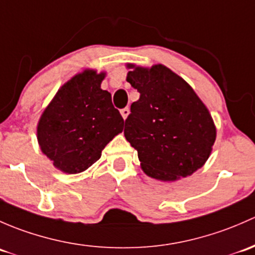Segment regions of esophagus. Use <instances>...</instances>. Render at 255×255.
Returning <instances> with one entry per match:
<instances>
[{"label": "esophagus", "instance_id": "esophagus-1", "mask_svg": "<svg viewBox=\"0 0 255 255\" xmlns=\"http://www.w3.org/2000/svg\"><path fill=\"white\" fill-rule=\"evenodd\" d=\"M120 113H122V117L124 118V119H127L128 115L130 114V109H128V108H124V109L120 110Z\"/></svg>", "mask_w": 255, "mask_h": 255}]
</instances>
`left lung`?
<instances>
[{
    "label": "left lung",
    "mask_w": 255,
    "mask_h": 255,
    "mask_svg": "<svg viewBox=\"0 0 255 255\" xmlns=\"http://www.w3.org/2000/svg\"><path fill=\"white\" fill-rule=\"evenodd\" d=\"M127 81L140 99L131 104L124 135L148 177L173 182L204 166L216 140L205 104L182 77L163 65L128 64Z\"/></svg>",
    "instance_id": "8db88e82"
}]
</instances>
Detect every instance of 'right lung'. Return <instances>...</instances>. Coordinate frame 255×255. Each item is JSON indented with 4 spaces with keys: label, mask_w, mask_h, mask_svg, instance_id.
Returning a JSON list of instances; mask_svg holds the SVG:
<instances>
[{
    "label": "right lung",
    "mask_w": 255,
    "mask_h": 255,
    "mask_svg": "<svg viewBox=\"0 0 255 255\" xmlns=\"http://www.w3.org/2000/svg\"><path fill=\"white\" fill-rule=\"evenodd\" d=\"M106 73L85 70L57 91L36 128L40 149L69 174L96 163L102 151L124 128V119L101 88Z\"/></svg>",
    "instance_id": "add662e5"
}]
</instances>
